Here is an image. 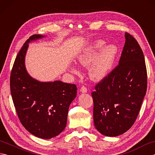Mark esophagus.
<instances>
[{
  "label": "esophagus",
  "mask_w": 155,
  "mask_h": 155,
  "mask_svg": "<svg viewBox=\"0 0 155 155\" xmlns=\"http://www.w3.org/2000/svg\"><path fill=\"white\" fill-rule=\"evenodd\" d=\"M80 91L81 92V93H87V88L86 87H85L83 86V87H82L80 88Z\"/></svg>",
  "instance_id": "esophagus-1"
}]
</instances>
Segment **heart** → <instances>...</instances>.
<instances>
[{"label": "heart", "mask_w": 155, "mask_h": 155, "mask_svg": "<svg viewBox=\"0 0 155 155\" xmlns=\"http://www.w3.org/2000/svg\"><path fill=\"white\" fill-rule=\"evenodd\" d=\"M107 45L103 40L98 39L90 42L77 58L78 63L88 67V76L92 81H101L106 78L113 69L118 54V48L114 45ZM71 70L74 73L77 68L72 66Z\"/></svg>", "instance_id": "1"}]
</instances>
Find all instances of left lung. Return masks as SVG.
<instances>
[{
    "label": "left lung",
    "instance_id": "1",
    "mask_svg": "<svg viewBox=\"0 0 155 155\" xmlns=\"http://www.w3.org/2000/svg\"><path fill=\"white\" fill-rule=\"evenodd\" d=\"M124 37L119 63L91 94L95 128L107 137L120 135L133 126L147 91L143 52L132 35L125 32Z\"/></svg>",
    "mask_w": 155,
    "mask_h": 155
}]
</instances>
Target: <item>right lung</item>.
<instances>
[{"mask_svg": "<svg viewBox=\"0 0 155 155\" xmlns=\"http://www.w3.org/2000/svg\"><path fill=\"white\" fill-rule=\"evenodd\" d=\"M43 37L32 35L23 45L13 64L10 87L23 127L36 137L50 139L66 127L68 108L77 96V88L60 81L40 82L28 74L25 64L28 43Z\"/></svg>", "mask_w": 155, "mask_h": 155, "instance_id": "obj_1", "label": "right lung"}]
</instances>
